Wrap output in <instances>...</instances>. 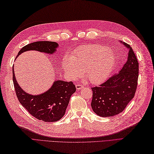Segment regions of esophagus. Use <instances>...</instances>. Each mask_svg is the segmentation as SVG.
<instances>
[{
    "label": "esophagus",
    "mask_w": 154,
    "mask_h": 154,
    "mask_svg": "<svg viewBox=\"0 0 154 154\" xmlns=\"http://www.w3.org/2000/svg\"><path fill=\"white\" fill-rule=\"evenodd\" d=\"M84 87V85H82V84H76V88L77 89H82V88H83Z\"/></svg>",
    "instance_id": "obj_1"
}]
</instances>
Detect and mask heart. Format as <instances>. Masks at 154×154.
<instances>
[{
	"instance_id": "obj_1",
	"label": "heart",
	"mask_w": 154,
	"mask_h": 154,
	"mask_svg": "<svg viewBox=\"0 0 154 154\" xmlns=\"http://www.w3.org/2000/svg\"><path fill=\"white\" fill-rule=\"evenodd\" d=\"M116 63L114 52L102 45L82 46L71 56H65L62 68L70 80L79 78L84 70L92 83H100L106 80L113 70Z\"/></svg>"
}]
</instances>
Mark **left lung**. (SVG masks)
<instances>
[{
  "instance_id": "obj_1",
  "label": "left lung",
  "mask_w": 154,
  "mask_h": 154,
  "mask_svg": "<svg viewBox=\"0 0 154 154\" xmlns=\"http://www.w3.org/2000/svg\"><path fill=\"white\" fill-rule=\"evenodd\" d=\"M128 48L126 63L118 73L112 75L99 86L91 88L93 98L91 108L101 117H109L121 113L135 94L138 78V62L133 49Z\"/></svg>"
}]
</instances>
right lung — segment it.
I'll list each match as a JSON object with an SVG mask.
<instances>
[{
	"mask_svg": "<svg viewBox=\"0 0 154 154\" xmlns=\"http://www.w3.org/2000/svg\"><path fill=\"white\" fill-rule=\"evenodd\" d=\"M58 46V44L55 42L38 41L22 48L17 56L29 50L53 54ZM13 82L19 102L34 117L46 122H57L65 115L70 97L76 89L72 82L56 80L51 88L42 94L38 95L28 94L20 88L16 81L14 66Z\"/></svg>",
	"mask_w": 154,
	"mask_h": 154,
	"instance_id": "right-lung-1",
	"label": "right lung"
}]
</instances>
